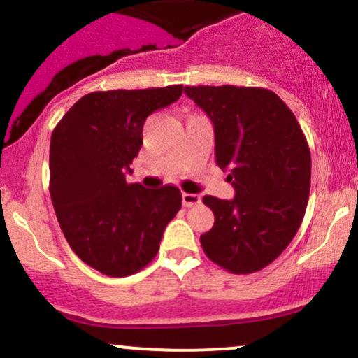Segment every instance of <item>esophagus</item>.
Returning a JSON list of instances; mask_svg holds the SVG:
<instances>
[{
  "label": "esophagus",
  "mask_w": 358,
  "mask_h": 358,
  "mask_svg": "<svg viewBox=\"0 0 358 358\" xmlns=\"http://www.w3.org/2000/svg\"><path fill=\"white\" fill-rule=\"evenodd\" d=\"M182 200H183L185 207H195V205H199L200 202H202V199H200L199 195H195V193H183Z\"/></svg>",
  "instance_id": "obj_1"
}]
</instances>
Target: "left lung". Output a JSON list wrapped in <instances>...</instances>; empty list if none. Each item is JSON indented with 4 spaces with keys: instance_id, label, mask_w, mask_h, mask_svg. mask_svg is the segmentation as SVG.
<instances>
[{
    "instance_id": "1",
    "label": "left lung",
    "mask_w": 358,
    "mask_h": 358,
    "mask_svg": "<svg viewBox=\"0 0 358 358\" xmlns=\"http://www.w3.org/2000/svg\"><path fill=\"white\" fill-rule=\"evenodd\" d=\"M210 117L215 162L236 196L205 195L215 222L200 242L210 261L234 274L266 268L287 248L305 217L311 155L291 109L273 90L236 85L183 89Z\"/></svg>"
}]
</instances>
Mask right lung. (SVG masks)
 <instances>
[{
    "label": "right lung",
    "mask_w": 358,
    "mask_h": 358,
    "mask_svg": "<svg viewBox=\"0 0 358 358\" xmlns=\"http://www.w3.org/2000/svg\"><path fill=\"white\" fill-rule=\"evenodd\" d=\"M183 85L90 92L67 110L50 139V196L62 232L85 264L110 278L153 261L182 208L176 187L127 183L143 124L180 99Z\"/></svg>",
    "instance_id": "1"
}]
</instances>
